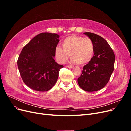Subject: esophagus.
Returning a JSON list of instances; mask_svg holds the SVG:
<instances>
[{"instance_id":"34e87169","label":"esophagus","mask_w":131,"mask_h":131,"mask_svg":"<svg viewBox=\"0 0 131 131\" xmlns=\"http://www.w3.org/2000/svg\"><path fill=\"white\" fill-rule=\"evenodd\" d=\"M67 67H68V68H73V67H74V66H71V65H69V66H67Z\"/></svg>"}]
</instances>
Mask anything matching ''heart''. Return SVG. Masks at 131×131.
I'll return each mask as SVG.
<instances>
[{"label":"heart","instance_id":"obj_1","mask_svg":"<svg viewBox=\"0 0 131 131\" xmlns=\"http://www.w3.org/2000/svg\"><path fill=\"white\" fill-rule=\"evenodd\" d=\"M94 51V45L91 39L72 35L63 41L62 47L59 46L55 47L54 55L61 63L66 62L70 54L72 62L84 64L91 60Z\"/></svg>","mask_w":131,"mask_h":131}]
</instances>
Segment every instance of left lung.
Listing matches in <instances>:
<instances>
[{
  "instance_id": "left-lung-1",
  "label": "left lung",
  "mask_w": 131,
  "mask_h": 131,
  "mask_svg": "<svg viewBox=\"0 0 131 131\" xmlns=\"http://www.w3.org/2000/svg\"><path fill=\"white\" fill-rule=\"evenodd\" d=\"M84 34L92 40L94 51L91 60L83 67L78 82L83 90L93 92L103 89L108 84L114 69L115 57L113 49L104 38L90 32Z\"/></svg>"
}]
</instances>
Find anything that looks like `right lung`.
Segmentation results:
<instances>
[{"label": "right lung", "mask_w": 131, "mask_h": 131, "mask_svg": "<svg viewBox=\"0 0 131 131\" xmlns=\"http://www.w3.org/2000/svg\"><path fill=\"white\" fill-rule=\"evenodd\" d=\"M59 36L55 33L37 35L23 47L17 66L25 84L33 90L45 92L56 84L63 66L55 62L54 49Z\"/></svg>", "instance_id": "add662e5"}]
</instances>
